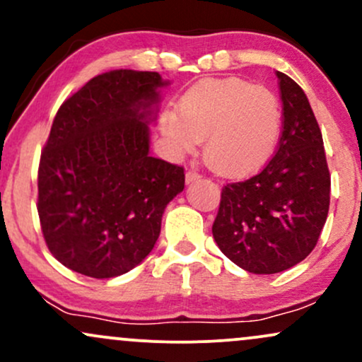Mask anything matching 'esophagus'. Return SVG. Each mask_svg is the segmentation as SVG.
Instances as JSON below:
<instances>
[{"label": "esophagus", "instance_id": "esophagus-1", "mask_svg": "<svg viewBox=\"0 0 362 362\" xmlns=\"http://www.w3.org/2000/svg\"><path fill=\"white\" fill-rule=\"evenodd\" d=\"M199 178H201V175H199L195 170H187V172H185V182H187V184H192V182L199 180Z\"/></svg>", "mask_w": 362, "mask_h": 362}]
</instances>
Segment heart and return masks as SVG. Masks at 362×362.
I'll use <instances>...</instances> for the list:
<instances>
[{
	"instance_id": "heart-1",
	"label": "heart",
	"mask_w": 362,
	"mask_h": 362,
	"mask_svg": "<svg viewBox=\"0 0 362 362\" xmlns=\"http://www.w3.org/2000/svg\"><path fill=\"white\" fill-rule=\"evenodd\" d=\"M160 131L173 158L194 153L204 139L206 161L214 172L247 178L260 172L279 146L282 105L265 86L211 78L185 90L177 110L161 112Z\"/></svg>"
}]
</instances>
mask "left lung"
Here are the masks:
<instances>
[{
	"label": "left lung",
	"instance_id": "left-lung-1",
	"mask_svg": "<svg viewBox=\"0 0 362 362\" xmlns=\"http://www.w3.org/2000/svg\"><path fill=\"white\" fill-rule=\"evenodd\" d=\"M282 134L272 160L257 175L221 190L213 236L219 250L253 274L300 264L317 245L330 206L322 131L305 91L277 71Z\"/></svg>",
	"mask_w": 362,
	"mask_h": 362
}]
</instances>
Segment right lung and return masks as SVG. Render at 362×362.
Wrapping results in <instances>:
<instances>
[{
    "label": "right lung",
    "mask_w": 362,
    "mask_h": 362,
    "mask_svg": "<svg viewBox=\"0 0 362 362\" xmlns=\"http://www.w3.org/2000/svg\"><path fill=\"white\" fill-rule=\"evenodd\" d=\"M168 81L114 69L91 78L54 117L39 163L40 228L64 267L109 279L155 247L165 207L184 190V168L149 156L151 107Z\"/></svg>",
    "instance_id": "1"
}]
</instances>
